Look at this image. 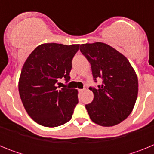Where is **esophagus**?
Listing matches in <instances>:
<instances>
[{
    "mask_svg": "<svg viewBox=\"0 0 154 154\" xmlns=\"http://www.w3.org/2000/svg\"><path fill=\"white\" fill-rule=\"evenodd\" d=\"M85 89H79V92L82 93V92H85Z\"/></svg>",
    "mask_w": 154,
    "mask_h": 154,
    "instance_id": "1",
    "label": "esophagus"
}]
</instances>
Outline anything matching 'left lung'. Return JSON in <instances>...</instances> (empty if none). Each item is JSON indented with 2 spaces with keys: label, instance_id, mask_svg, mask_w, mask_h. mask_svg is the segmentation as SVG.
Instances as JSON below:
<instances>
[{
  "label": "left lung",
  "instance_id": "left-lung-1",
  "mask_svg": "<svg viewBox=\"0 0 154 154\" xmlns=\"http://www.w3.org/2000/svg\"><path fill=\"white\" fill-rule=\"evenodd\" d=\"M80 51L91 64L94 80H103L98 89L90 88L93 100L85 105L89 117L102 126L119 124L131 113L137 101L135 70L123 54L103 42L82 44Z\"/></svg>",
  "mask_w": 154,
  "mask_h": 154
}]
</instances>
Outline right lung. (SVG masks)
Masks as SVG:
<instances>
[{"label":"right lung","instance_id":"obj_1","mask_svg":"<svg viewBox=\"0 0 154 154\" xmlns=\"http://www.w3.org/2000/svg\"><path fill=\"white\" fill-rule=\"evenodd\" d=\"M80 45L45 43L38 45L24 62L18 90L27 113L37 123L56 127L72 118L78 101V90L57 89L58 79H70L72 59Z\"/></svg>","mask_w":154,"mask_h":154}]
</instances>
